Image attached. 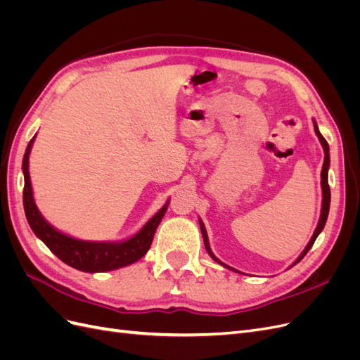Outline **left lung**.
Wrapping results in <instances>:
<instances>
[{
	"label": "left lung",
	"instance_id": "8db88e82",
	"mask_svg": "<svg viewBox=\"0 0 360 360\" xmlns=\"http://www.w3.org/2000/svg\"><path fill=\"white\" fill-rule=\"evenodd\" d=\"M314 127H315V134H317V136H319V139H320V143H321V146H323V148H324V163H323V169H321V188H323V207H321V216H320V221H319V225H317V230H315V233H314V236H312V238L309 240V243H308V246L304 248V250L302 252V255L297 258V261L296 263H299V261L308 254V250L312 248V245H314V242H315V238L319 237V234L323 231V228H324V225H326V221H328V214H329V207H330V188H329V181H328V171H329V163H330V156H329V144H328V141L324 139V136L320 134V130H319V127H317V123L314 122ZM200 226H201V233H202V238H204V245H205V249H207V252H209V255L214 259V261H217V263H221L219 259H217L214 255H213V252H212V249H210V246H209V238H207V233H205V228H204V224L200 221ZM294 263V264H296ZM222 266H225L224 263H221ZM225 267H228V266H225ZM228 269H231V267H228ZM231 270H234V269H231Z\"/></svg>",
	"mask_w": 360,
	"mask_h": 360
}]
</instances>
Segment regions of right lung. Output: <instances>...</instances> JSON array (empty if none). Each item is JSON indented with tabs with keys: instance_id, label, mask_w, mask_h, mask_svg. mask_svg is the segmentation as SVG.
Wrapping results in <instances>:
<instances>
[{
	"instance_id": "1",
	"label": "right lung",
	"mask_w": 360,
	"mask_h": 360,
	"mask_svg": "<svg viewBox=\"0 0 360 360\" xmlns=\"http://www.w3.org/2000/svg\"><path fill=\"white\" fill-rule=\"evenodd\" d=\"M32 138L27 147L24 155L22 169H24V209L27 221L31 226V230L45 243L52 254H56L63 263L68 266L78 269L81 271H108L118 267H124L138 261L141 257L147 254L151 242L159 226L163 214L168 209V202L151 217V219L144 225L143 230L135 234L132 238H129L122 243H96V242H84L76 240L66 234L57 231L52 228L45 219H43L39 209L32 200V189L31 180L28 172V158L32 146Z\"/></svg>"
}]
</instances>
